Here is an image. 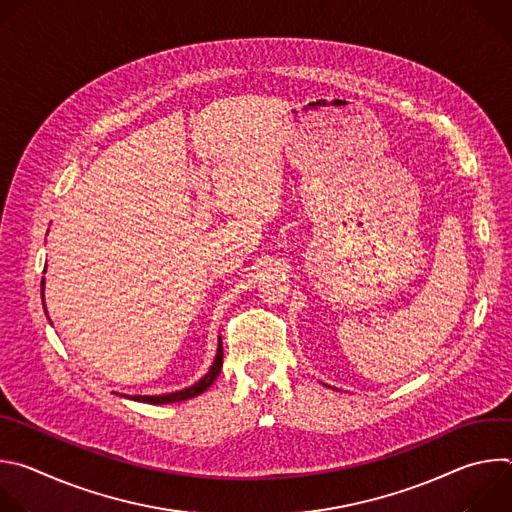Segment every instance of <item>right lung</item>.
I'll use <instances>...</instances> for the list:
<instances>
[{"mask_svg":"<svg viewBox=\"0 0 512 512\" xmlns=\"http://www.w3.org/2000/svg\"><path fill=\"white\" fill-rule=\"evenodd\" d=\"M42 291H44V281H42ZM42 298H44V294H42ZM221 369H223V340L218 338V348H216V356H214V362H212L210 371L198 383H194L192 387H186V389L176 391V393H166V395H121V397H127V399H133V401H141V403H152V405L186 401V399H192V397L204 393L216 381V377L221 375Z\"/></svg>","mask_w":512,"mask_h":512,"instance_id":"obj_1","label":"right lung"}]
</instances>
